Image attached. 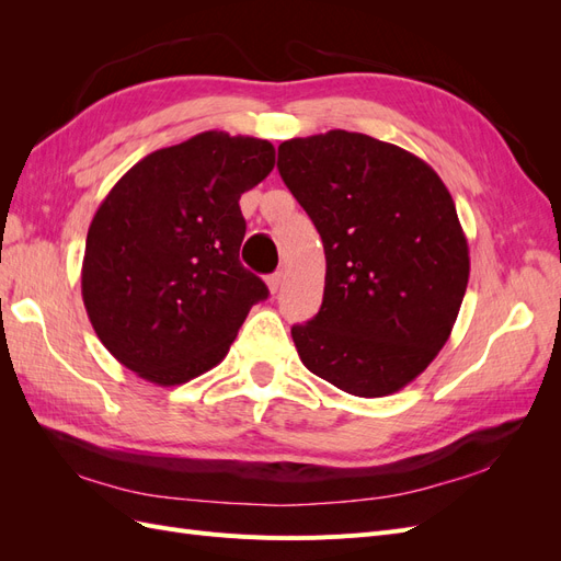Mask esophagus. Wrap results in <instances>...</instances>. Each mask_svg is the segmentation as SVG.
<instances>
[{"label": "esophagus", "mask_w": 561, "mask_h": 561, "mask_svg": "<svg viewBox=\"0 0 561 561\" xmlns=\"http://www.w3.org/2000/svg\"><path fill=\"white\" fill-rule=\"evenodd\" d=\"M280 283H283V274H280V271H276V274H271V276L266 278V285H268V290H271V295H276V293H278V287H280Z\"/></svg>", "instance_id": "1"}]
</instances>
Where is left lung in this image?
<instances>
[{"mask_svg": "<svg viewBox=\"0 0 561 561\" xmlns=\"http://www.w3.org/2000/svg\"><path fill=\"white\" fill-rule=\"evenodd\" d=\"M278 173L328 262L320 311L293 328L301 363L351 396L396 393L447 344L468 287L451 194L426 161L348 130L285 140Z\"/></svg>", "mask_w": 561, "mask_h": 561, "instance_id": "1", "label": "left lung"}]
</instances>
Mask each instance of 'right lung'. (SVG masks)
Wrapping results in <instances>:
<instances>
[{
	"instance_id": "obj_1",
	"label": "right lung",
	"mask_w": 561,
	"mask_h": 561,
	"mask_svg": "<svg viewBox=\"0 0 561 561\" xmlns=\"http://www.w3.org/2000/svg\"><path fill=\"white\" fill-rule=\"evenodd\" d=\"M274 163L266 140L206 130L151 151L100 203L81 297L100 342L138 377L178 386L213 369L268 297L239 260V201Z\"/></svg>"
}]
</instances>
